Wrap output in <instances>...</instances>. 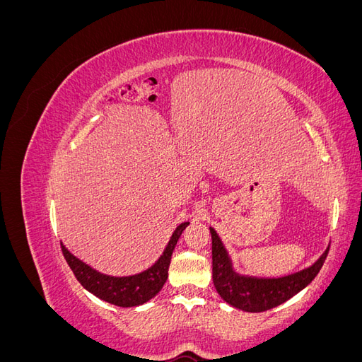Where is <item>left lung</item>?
<instances>
[{
    "label": "left lung",
    "mask_w": 362,
    "mask_h": 362,
    "mask_svg": "<svg viewBox=\"0 0 362 362\" xmlns=\"http://www.w3.org/2000/svg\"><path fill=\"white\" fill-rule=\"evenodd\" d=\"M210 233L214 287L225 302L247 313L272 310L298 294L317 276L327 257V252H329V249H326L325 254L311 267L294 273V275L276 279L247 278L237 275L233 270L231 259H229L221 238L213 228H210Z\"/></svg>",
    "instance_id": "1"
}]
</instances>
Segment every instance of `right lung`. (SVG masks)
<instances>
[{
	"instance_id": "obj_1",
	"label": "right lung",
	"mask_w": 362,
	"mask_h": 362,
	"mask_svg": "<svg viewBox=\"0 0 362 362\" xmlns=\"http://www.w3.org/2000/svg\"><path fill=\"white\" fill-rule=\"evenodd\" d=\"M187 225L189 222H184L177 226L166 249L163 252V255L158 258L154 266L133 276L115 278L103 275V273L84 264L78 258H75L62 243L60 246L63 257L74 272L75 278L78 279V282L87 291H90L96 298H100L108 303L128 308V306H137L148 302L161 290L164 282L168 279V270L175 245H177L181 233Z\"/></svg>"
}]
</instances>
